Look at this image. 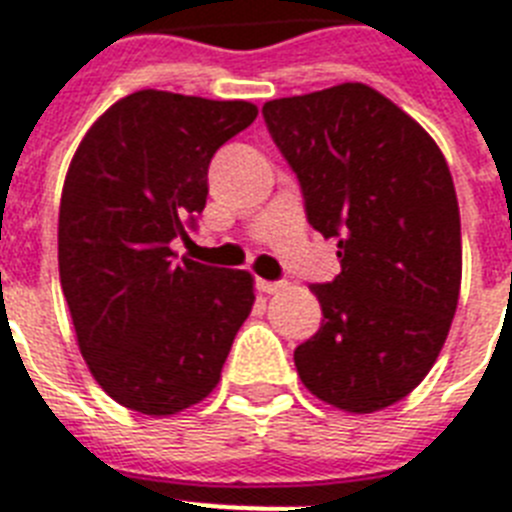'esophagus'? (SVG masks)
<instances>
[{
  "label": "esophagus",
  "instance_id": "1",
  "mask_svg": "<svg viewBox=\"0 0 512 512\" xmlns=\"http://www.w3.org/2000/svg\"><path fill=\"white\" fill-rule=\"evenodd\" d=\"M257 289L263 291V294H278V291L286 289V281H265V278H260Z\"/></svg>",
  "mask_w": 512,
  "mask_h": 512
}]
</instances>
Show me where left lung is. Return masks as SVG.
<instances>
[{
  "instance_id": "8db88e82",
  "label": "left lung",
  "mask_w": 512,
  "mask_h": 512,
  "mask_svg": "<svg viewBox=\"0 0 512 512\" xmlns=\"http://www.w3.org/2000/svg\"><path fill=\"white\" fill-rule=\"evenodd\" d=\"M341 273L315 283L322 325L296 346L304 388L372 414L427 377L461 294V213L437 143L390 98L343 83L263 106Z\"/></svg>"
}]
</instances>
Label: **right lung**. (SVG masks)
I'll return each instance as SVG.
<instances>
[{
  "label": "right lung",
  "instance_id": "1",
  "mask_svg": "<svg viewBox=\"0 0 512 512\" xmlns=\"http://www.w3.org/2000/svg\"><path fill=\"white\" fill-rule=\"evenodd\" d=\"M249 101L137 90L85 132L59 205V278L77 346L106 393L148 416L208 398L255 304L247 270L176 260L208 166L255 122Z\"/></svg>",
  "mask_w": 512,
  "mask_h": 512
}]
</instances>
